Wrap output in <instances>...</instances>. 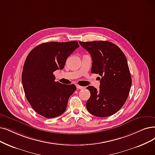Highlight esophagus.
Masks as SVG:
<instances>
[{"label":"esophagus","mask_w":155,"mask_h":155,"mask_svg":"<svg viewBox=\"0 0 155 155\" xmlns=\"http://www.w3.org/2000/svg\"><path fill=\"white\" fill-rule=\"evenodd\" d=\"M76 88L78 89H79V90H83L84 89V87L83 86H79V85H76Z\"/></svg>","instance_id":"esophagus-1"}]
</instances>
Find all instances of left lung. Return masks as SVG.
<instances>
[{
  "instance_id": "obj_1",
  "label": "left lung",
  "mask_w": 155,
  "mask_h": 155,
  "mask_svg": "<svg viewBox=\"0 0 155 155\" xmlns=\"http://www.w3.org/2000/svg\"><path fill=\"white\" fill-rule=\"evenodd\" d=\"M92 58L91 72L98 74L100 88L88 86L90 97L86 102L88 112L98 117L117 113L125 103L132 85L127 58L120 48L109 41L79 42Z\"/></svg>"
}]
</instances>
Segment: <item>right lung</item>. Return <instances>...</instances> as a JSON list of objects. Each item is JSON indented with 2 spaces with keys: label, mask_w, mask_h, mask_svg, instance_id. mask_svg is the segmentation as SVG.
<instances>
[{
  "label": "right lung",
  "mask_w": 155,
  "mask_h": 155,
  "mask_svg": "<svg viewBox=\"0 0 155 155\" xmlns=\"http://www.w3.org/2000/svg\"><path fill=\"white\" fill-rule=\"evenodd\" d=\"M78 47L77 41L45 42L28 54L23 65L22 84L27 101L37 113L53 118L65 112L76 86L55 82L53 72L64 69L67 58Z\"/></svg>",
  "instance_id": "obj_1"
}]
</instances>
